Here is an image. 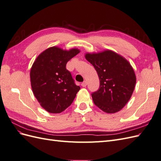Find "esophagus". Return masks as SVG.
Returning <instances> with one entry per match:
<instances>
[{
  "label": "esophagus",
  "mask_w": 161,
  "mask_h": 161,
  "mask_svg": "<svg viewBox=\"0 0 161 161\" xmlns=\"http://www.w3.org/2000/svg\"><path fill=\"white\" fill-rule=\"evenodd\" d=\"M86 85H87V82H86V80H85V81H83L81 83V85H82V86H83V87H85L86 86Z\"/></svg>",
  "instance_id": "34e87169"
}]
</instances>
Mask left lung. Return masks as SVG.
Here are the masks:
<instances>
[{
	"instance_id": "obj_1",
	"label": "left lung",
	"mask_w": 161,
	"mask_h": 161,
	"mask_svg": "<svg viewBox=\"0 0 161 161\" xmlns=\"http://www.w3.org/2000/svg\"><path fill=\"white\" fill-rule=\"evenodd\" d=\"M85 58L94 66L100 80L99 89L91 94L95 105L108 114L119 111L128 103L135 88L132 67L124 58L111 50L86 53Z\"/></svg>"
}]
</instances>
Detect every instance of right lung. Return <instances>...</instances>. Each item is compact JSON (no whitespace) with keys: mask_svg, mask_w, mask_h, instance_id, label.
I'll list each match as a JSON object with an SVG mask.
<instances>
[{"mask_svg":"<svg viewBox=\"0 0 161 161\" xmlns=\"http://www.w3.org/2000/svg\"><path fill=\"white\" fill-rule=\"evenodd\" d=\"M80 52L52 47L36 58L30 72L34 95L41 106L52 114H59L72 104L80 89L76 85L67 62Z\"/></svg>","mask_w":161,"mask_h":161,"instance_id":"add662e5","label":"right lung"}]
</instances>
